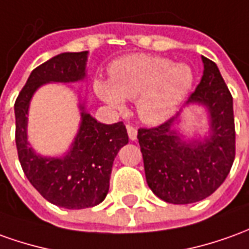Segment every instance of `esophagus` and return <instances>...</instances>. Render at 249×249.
<instances>
[{
    "label": "esophagus",
    "mask_w": 249,
    "mask_h": 249,
    "mask_svg": "<svg viewBox=\"0 0 249 249\" xmlns=\"http://www.w3.org/2000/svg\"><path fill=\"white\" fill-rule=\"evenodd\" d=\"M127 134L131 141H135L137 140V128L133 127V126H127Z\"/></svg>",
    "instance_id": "obj_1"
}]
</instances>
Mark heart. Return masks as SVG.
Masks as SVG:
<instances>
[{
    "label": "heart",
    "instance_id": "b5f03b06",
    "mask_svg": "<svg viewBox=\"0 0 249 249\" xmlns=\"http://www.w3.org/2000/svg\"><path fill=\"white\" fill-rule=\"evenodd\" d=\"M195 84V73L187 63H174L169 58L131 54L111 66V81L97 80L95 90L103 102L118 111L124 100H137L142 122L161 124L172 118Z\"/></svg>",
    "mask_w": 249,
    "mask_h": 249
}]
</instances>
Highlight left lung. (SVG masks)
Here are the masks:
<instances>
[{
  "mask_svg": "<svg viewBox=\"0 0 249 249\" xmlns=\"http://www.w3.org/2000/svg\"><path fill=\"white\" fill-rule=\"evenodd\" d=\"M203 75L186 107L206 109L209 131L202 138L180 133V115L154 128H140L145 176L149 188L160 199L188 205L205 199L218 188L234 160L233 99L217 65L202 56Z\"/></svg>",
  "mask_w": 249,
  "mask_h": 249,
  "instance_id": "1",
  "label": "left lung"
}]
</instances>
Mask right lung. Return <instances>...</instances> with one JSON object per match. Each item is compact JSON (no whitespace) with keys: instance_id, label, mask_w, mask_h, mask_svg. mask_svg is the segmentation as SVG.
Here are the masks:
<instances>
[{"instance_id":"add662e5","label":"right lung","mask_w":249,"mask_h":249,"mask_svg":"<svg viewBox=\"0 0 249 249\" xmlns=\"http://www.w3.org/2000/svg\"><path fill=\"white\" fill-rule=\"evenodd\" d=\"M88 54L62 53L42 63L32 70L15 103L17 154L24 174L44 199L65 209H87L102 203L109 190L115 157L128 142L122 122H97L87 111V100L80 97L81 122L68 152L51 157L36 153L31 146L28 112L35 92L50 82L85 81Z\"/></svg>"}]
</instances>
